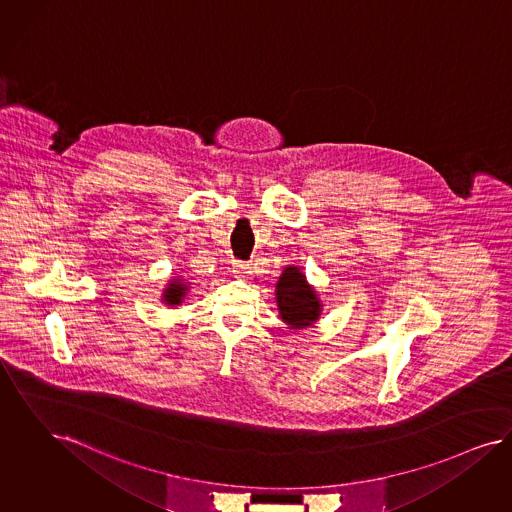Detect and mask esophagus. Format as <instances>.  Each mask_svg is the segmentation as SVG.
Returning a JSON list of instances; mask_svg holds the SVG:
<instances>
[{"mask_svg":"<svg viewBox=\"0 0 512 512\" xmlns=\"http://www.w3.org/2000/svg\"><path fill=\"white\" fill-rule=\"evenodd\" d=\"M231 271H233L235 275H239V277H248V275L252 273V265L247 264V262H233Z\"/></svg>","mask_w":512,"mask_h":512,"instance_id":"esophagus-1","label":"esophagus"}]
</instances>
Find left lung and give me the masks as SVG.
I'll return each instance as SVG.
<instances>
[{"instance_id": "8db88e82", "label": "left lung", "mask_w": 512, "mask_h": 512, "mask_svg": "<svg viewBox=\"0 0 512 512\" xmlns=\"http://www.w3.org/2000/svg\"><path fill=\"white\" fill-rule=\"evenodd\" d=\"M275 300L279 317L290 330L309 328L321 319V298L298 265L284 267L275 284Z\"/></svg>"}]
</instances>
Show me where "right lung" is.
Returning a JSON list of instances; mask_svg holds the SVG:
<instances>
[{"label":"right lung","mask_w":512,"mask_h":512,"mask_svg":"<svg viewBox=\"0 0 512 512\" xmlns=\"http://www.w3.org/2000/svg\"><path fill=\"white\" fill-rule=\"evenodd\" d=\"M190 292V283H186L182 277H172L171 281L167 283V286L163 288V294H161V302L167 303V305H180L184 302L186 294Z\"/></svg>","instance_id":"1"}]
</instances>
